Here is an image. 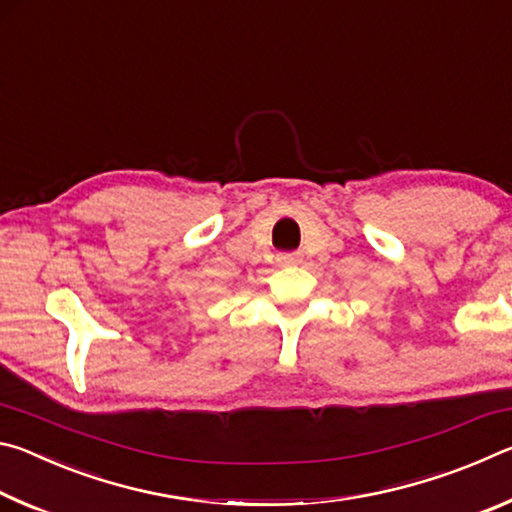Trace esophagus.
<instances>
[{
  "label": "esophagus",
  "mask_w": 512,
  "mask_h": 512,
  "mask_svg": "<svg viewBox=\"0 0 512 512\" xmlns=\"http://www.w3.org/2000/svg\"><path fill=\"white\" fill-rule=\"evenodd\" d=\"M277 259H280L282 264H298L300 262V255L298 253H289V255H280Z\"/></svg>",
  "instance_id": "34e87169"
}]
</instances>
